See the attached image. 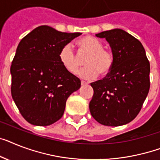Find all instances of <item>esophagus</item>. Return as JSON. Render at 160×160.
I'll return each instance as SVG.
<instances>
[{
	"mask_svg": "<svg viewBox=\"0 0 160 160\" xmlns=\"http://www.w3.org/2000/svg\"><path fill=\"white\" fill-rule=\"evenodd\" d=\"M81 84L82 86H85V85H88V83L85 81H81Z\"/></svg>",
	"mask_w": 160,
	"mask_h": 160,
	"instance_id": "esophagus-1",
	"label": "esophagus"
}]
</instances>
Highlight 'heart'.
<instances>
[{
    "label": "heart",
    "instance_id": "heart-1",
    "mask_svg": "<svg viewBox=\"0 0 160 160\" xmlns=\"http://www.w3.org/2000/svg\"><path fill=\"white\" fill-rule=\"evenodd\" d=\"M77 46L80 57L87 56L84 60L86 67L78 72L79 77L89 80L96 78L99 73L101 76L109 74L114 63L113 54L111 50L104 47L101 40L86 36L78 40ZM59 59L62 66L72 74L77 72L81 64V59L70 44L62 47L59 53Z\"/></svg>",
    "mask_w": 160,
    "mask_h": 160
}]
</instances>
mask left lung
Segmentation results:
<instances>
[{"label":"left lung","instance_id":"8db88e82","mask_svg":"<svg viewBox=\"0 0 160 160\" xmlns=\"http://www.w3.org/2000/svg\"><path fill=\"white\" fill-rule=\"evenodd\" d=\"M109 43L114 58L112 70L91 83L92 117L105 126H121L132 121L142 109L150 90V62L139 40L122 29L96 34Z\"/></svg>","mask_w":160,"mask_h":160}]
</instances>
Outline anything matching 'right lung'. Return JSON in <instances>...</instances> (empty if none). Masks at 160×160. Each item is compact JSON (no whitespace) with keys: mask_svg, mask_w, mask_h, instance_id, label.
I'll return each instance as SVG.
<instances>
[{"mask_svg":"<svg viewBox=\"0 0 160 160\" xmlns=\"http://www.w3.org/2000/svg\"><path fill=\"white\" fill-rule=\"evenodd\" d=\"M80 32H62L42 25L20 41L11 67V95L26 121L48 126L61 118L66 101L81 87L59 59L61 48Z\"/></svg>","mask_w":160,"mask_h":160,"instance_id":"1","label":"right lung"}]
</instances>
